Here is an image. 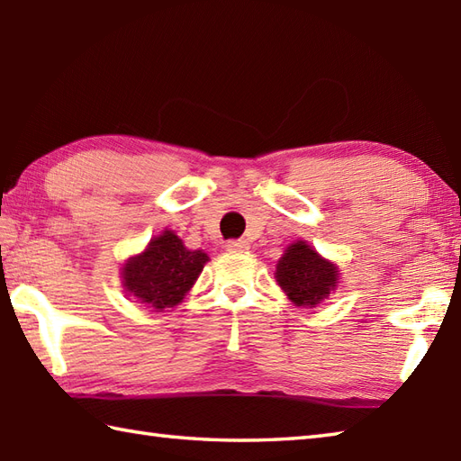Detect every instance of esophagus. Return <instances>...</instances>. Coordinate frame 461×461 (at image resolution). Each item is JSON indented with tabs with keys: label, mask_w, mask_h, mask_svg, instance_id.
Listing matches in <instances>:
<instances>
[{
	"label": "esophagus",
	"mask_w": 461,
	"mask_h": 461,
	"mask_svg": "<svg viewBox=\"0 0 461 461\" xmlns=\"http://www.w3.org/2000/svg\"><path fill=\"white\" fill-rule=\"evenodd\" d=\"M225 249L228 251H246L249 249V243L246 240H231L225 243Z\"/></svg>",
	"instance_id": "1"
}]
</instances>
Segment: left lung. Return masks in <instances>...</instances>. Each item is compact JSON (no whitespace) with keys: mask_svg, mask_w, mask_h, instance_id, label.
Returning a JSON list of instances; mask_svg holds the SVG:
<instances>
[{"mask_svg":"<svg viewBox=\"0 0 461 461\" xmlns=\"http://www.w3.org/2000/svg\"><path fill=\"white\" fill-rule=\"evenodd\" d=\"M276 282L297 308H315L339 285L336 261L320 256L308 241L297 240L285 248L276 264Z\"/></svg>","mask_w":461,"mask_h":461,"instance_id":"left-lung-1","label":"left lung"}]
</instances>
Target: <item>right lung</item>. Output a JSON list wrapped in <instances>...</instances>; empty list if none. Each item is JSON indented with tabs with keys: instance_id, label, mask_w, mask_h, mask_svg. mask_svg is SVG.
Instances as JSON below:
<instances>
[{
	"instance_id": "obj_1",
	"label": "right lung",
	"mask_w": 461,
	"mask_h": 461,
	"mask_svg": "<svg viewBox=\"0 0 461 461\" xmlns=\"http://www.w3.org/2000/svg\"><path fill=\"white\" fill-rule=\"evenodd\" d=\"M207 261L203 249H189L174 230H164L122 264L123 294L151 312H167L185 300Z\"/></svg>"
}]
</instances>
